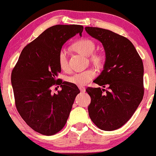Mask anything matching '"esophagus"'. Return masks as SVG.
<instances>
[{"label": "esophagus", "mask_w": 156, "mask_h": 156, "mask_svg": "<svg viewBox=\"0 0 156 156\" xmlns=\"http://www.w3.org/2000/svg\"><path fill=\"white\" fill-rule=\"evenodd\" d=\"M78 88H79L80 91H82V92H85L86 89H85V87H84V86H79Z\"/></svg>", "instance_id": "obj_1"}]
</instances>
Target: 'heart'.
Returning <instances> with one entry per match:
<instances>
[{
    "instance_id": "1",
    "label": "heart",
    "mask_w": 156,
    "mask_h": 156,
    "mask_svg": "<svg viewBox=\"0 0 156 156\" xmlns=\"http://www.w3.org/2000/svg\"><path fill=\"white\" fill-rule=\"evenodd\" d=\"M72 48L78 54H83L84 56H89L91 63L97 67H102L104 64V56L99 52H93L95 48V44L90 39H80L73 44ZM58 61L62 70H67L68 69V59H67L66 51L65 49L60 50L58 56ZM95 76H96L95 70H94L93 69H89L83 72L74 74L73 76L69 77L67 80L76 86H83L89 83Z\"/></svg>"
}]
</instances>
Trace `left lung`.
Instances as JSON below:
<instances>
[{"instance_id": "obj_1", "label": "left lung", "mask_w": 156, "mask_h": 156, "mask_svg": "<svg viewBox=\"0 0 156 156\" xmlns=\"http://www.w3.org/2000/svg\"><path fill=\"white\" fill-rule=\"evenodd\" d=\"M85 30L102 43L105 51L104 70L94 82L103 88L108 86V90L86 89L91 97L89 117L102 130H115L131 119L143 98L142 60L126 37L102 28Z\"/></svg>"}]
</instances>
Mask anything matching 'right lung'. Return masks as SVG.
Instances as JSON below:
<instances>
[{
  "instance_id": "obj_1",
  "label": "right lung",
  "mask_w": 156,
  "mask_h": 156,
  "mask_svg": "<svg viewBox=\"0 0 156 156\" xmlns=\"http://www.w3.org/2000/svg\"><path fill=\"white\" fill-rule=\"evenodd\" d=\"M78 24L52 26L22 51L12 73L15 105L22 119L35 132L51 136L62 130L70 115L76 85L57 79L61 72L58 56L63 44L79 33ZM60 85L61 91L51 94L50 87Z\"/></svg>"
}]
</instances>
